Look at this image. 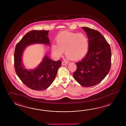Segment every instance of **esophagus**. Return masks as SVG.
<instances>
[{
	"label": "esophagus",
	"instance_id": "34e87169",
	"mask_svg": "<svg viewBox=\"0 0 126 126\" xmlns=\"http://www.w3.org/2000/svg\"><path fill=\"white\" fill-rule=\"evenodd\" d=\"M67 62H65V61H62V65H67Z\"/></svg>",
	"mask_w": 126,
	"mask_h": 126
}]
</instances>
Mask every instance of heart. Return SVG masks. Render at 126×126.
Returning a JSON list of instances; mask_svg holds the SVG:
<instances>
[{
	"mask_svg": "<svg viewBox=\"0 0 126 126\" xmlns=\"http://www.w3.org/2000/svg\"><path fill=\"white\" fill-rule=\"evenodd\" d=\"M57 44L51 46V51L57 58L65 54L69 60L79 61L85 56L89 47V41L83 33H73L68 31L61 32L56 38Z\"/></svg>",
	"mask_w": 126,
	"mask_h": 126,
	"instance_id": "b5f03b06",
	"label": "heart"
}]
</instances>
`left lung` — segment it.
<instances>
[{
    "mask_svg": "<svg viewBox=\"0 0 126 126\" xmlns=\"http://www.w3.org/2000/svg\"><path fill=\"white\" fill-rule=\"evenodd\" d=\"M89 41L87 54L77 62L74 79L84 87L99 84L109 73L111 68V51L109 44L99 31L88 27H82Z\"/></svg>",
    "mask_w": 126,
    "mask_h": 126,
    "instance_id": "1",
    "label": "left lung"
}]
</instances>
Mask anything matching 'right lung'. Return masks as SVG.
<instances>
[{"label":"right lung","instance_id":"right-lung-1","mask_svg":"<svg viewBox=\"0 0 126 126\" xmlns=\"http://www.w3.org/2000/svg\"><path fill=\"white\" fill-rule=\"evenodd\" d=\"M49 31H31L27 33L16 46L14 67L20 80L28 87L36 91L46 90L52 84L61 66V61H53L45 55L42 62L34 70H28L22 63L23 52L27 46L34 43L49 45L47 36Z\"/></svg>","mask_w":126,"mask_h":126}]
</instances>
